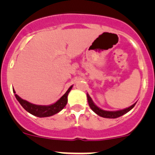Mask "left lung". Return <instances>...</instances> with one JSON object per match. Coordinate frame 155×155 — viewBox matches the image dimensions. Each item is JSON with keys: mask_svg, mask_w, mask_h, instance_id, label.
<instances>
[{"mask_svg": "<svg viewBox=\"0 0 155 155\" xmlns=\"http://www.w3.org/2000/svg\"><path fill=\"white\" fill-rule=\"evenodd\" d=\"M87 102H88L89 107H90L91 109L94 111L96 114H97L98 115L101 117H104V118H118V117L121 116V115H124L127 112H129L130 110L133 109L134 107V106L136 105L137 103H135L134 104H133L132 106H130V107L126 108V109H122V110H118V111H105L103 110V109H100L99 107H97L94 102L92 101L91 98L90 97L88 94H87Z\"/></svg>", "mask_w": 155, "mask_h": 155, "instance_id": "8db88e82", "label": "left lung"}]
</instances>
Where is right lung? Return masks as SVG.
I'll return each mask as SVG.
<instances>
[{
  "label": "right lung",
  "mask_w": 155,
  "mask_h": 155,
  "mask_svg": "<svg viewBox=\"0 0 155 155\" xmlns=\"http://www.w3.org/2000/svg\"><path fill=\"white\" fill-rule=\"evenodd\" d=\"M72 86L69 87V89L67 91L66 93L58 100L56 103L54 104H51L50 106H40V105H35V104H31V103L28 102V101H25V100L21 99V97L15 94V91L13 89V93H15V96L16 97L17 101L19 102L21 107L24 108L27 112L29 113L32 114L33 115H35L37 117H48L51 116V115H54V114L58 113L60 112L61 110L64 108L66 106L67 103H68V95L69 92L72 89Z\"/></svg>",
  "instance_id": "1"
}]
</instances>
